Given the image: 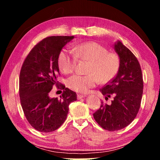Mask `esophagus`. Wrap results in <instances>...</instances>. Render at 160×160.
<instances>
[{
    "label": "esophagus",
    "mask_w": 160,
    "mask_h": 160,
    "mask_svg": "<svg viewBox=\"0 0 160 160\" xmlns=\"http://www.w3.org/2000/svg\"><path fill=\"white\" fill-rule=\"evenodd\" d=\"M85 97V95H83V94H78L77 95V98L78 99H82V98H84V97Z\"/></svg>",
    "instance_id": "obj_1"
}]
</instances>
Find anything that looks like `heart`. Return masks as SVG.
I'll use <instances>...</instances> for the list:
<instances>
[{"label":"heart","mask_w":160,"mask_h":160,"mask_svg":"<svg viewBox=\"0 0 160 160\" xmlns=\"http://www.w3.org/2000/svg\"><path fill=\"white\" fill-rule=\"evenodd\" d=\"M72 52L64 49L59 53L58 67L63 73H71L78 59L90 61V64L87 70L88 75H74L68 80V86L72 90L87 93L97 82L108 83L117 74L120 66L118 57L114 53H108L107 48L98 43L89 42L77 44L72 48Z\"/></svg>","instance_id":"heart-1"}]
</instances>
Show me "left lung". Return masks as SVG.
I'll return each instance as SVG.
<instances>
[{"label":"left lung","instance_id":"1","mask_svg":"<svg viewBox=\"0 0 160 160\" xmlns=\"http://www.w3.org/2000/svg\"><path fill=\"white\" fill-rule=\"evenodd\" d=\"M120 66L116 76L100 90L112 103L102 102L99 109L94 113L97 123L109 131H118L134 120L140 107L143 80L140 63L135 55L120 41L113 44Z\"/></svg>","mask_w":160,"mask_h":160}]
</instances>
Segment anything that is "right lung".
Wrapping results in <instances>:
<instances>
[{
	"label": "right lung",
	"instance_id": "1",
	"mask_svg": "<svg viewBox=\"0 0 160 160\" xmlns=\"http://www.w3.org/2000/svg\"><path fill=\"white\" fill-rule=\"evenodd\" d=\"M74 36L45 38L32 48L22 64L20 73V98L24 113L37 131L49 132L64 123L70 103L76 101L75 92L61 84V99L48 95L53 86H58V58L62 48Z\"/></svg>",
	"mask_w": 160,
	"mask_h": 160
}]
</instances>
